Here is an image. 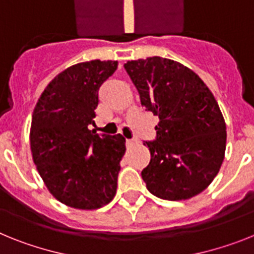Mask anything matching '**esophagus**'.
I'll list each match as a JSON object with an SVG mask.
<instances>
[{"mask_svg":"<svg viewBox=\"0 0 254 254\" xmlns=\"http://www.w3.org/2000/svg\"><path fill=\"white\" fill-rule=\"evenodd\" d=\"M136 142V139H127V145H131V144H134V143Z\"/></svg>","mask_w":254,"mask_h":254,"instance_id":"34e87169","label":"esophagus"}]
</instances>
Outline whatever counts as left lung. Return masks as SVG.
I'll return each mask as SVG.
<instances>
[{
  "mask_svg": "<svg viewBox=\"0 0 254 254\" xmlns=\"http://www.w3.org/2000/svg\"><path fill=\"white\" fill-rule=\"evenodd\" d=\"M147 111L158 116L156 139L142 178L153 195L189 199L219 173L226 148V125L217 101L189 67L164 57L124 65Z\"/></svg>",
  "mask_w": 254,
  "mask_h": 254,
  "instance_id": "obj_1",
  "label": "left lung"
}]
</instances>
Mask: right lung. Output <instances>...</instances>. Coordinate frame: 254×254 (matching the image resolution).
<instances>
[{"instance_id": "right-lung-1", "label": "right lung", "mask_w": 254, "mask_h": 254, "mask_svg": "<svg viewBox=\"0 0 254 254\" xmlns=\"http://www.w3.org/2000/svg\"><path fill=\"white\" fill-rule=\"evenodd\" d=\"M118 61L72 65L50 81L35 105L30 149L50 193L66 206L97 209L114 199L125 138L97 134L98 89Z\"/></svg>"}]
</instances>
